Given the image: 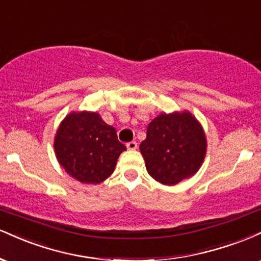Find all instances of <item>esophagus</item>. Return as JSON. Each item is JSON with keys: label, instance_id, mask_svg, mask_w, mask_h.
I'll return each instance as SVG.
<instances>
[{"label": "esophagus", "instance_id": "1", "mask_svg": "<svg viewBox=\"0 0 261 261\" xmlns=\"http://www.w3.org/2000/svg\"><path fill=\"white\" fill-rule=\"evenodd\" d=\"M125 146H127L128 150H136L137 146H138V144H137V142H134V140H133V142L127 143V145H125Z\"/></svg>", "mask_w": 261, "mask_h": 261}]
</instances>
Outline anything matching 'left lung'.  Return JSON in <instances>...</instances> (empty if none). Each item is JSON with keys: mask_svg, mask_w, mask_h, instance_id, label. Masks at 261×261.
Instances as JSON below:
<instances>
[{"mask_svg": "<svg viewBox=\"0 0 261 261\" xmlns=\"http://www.w3.org/2000/svg\"><path fill=\"white\" fill-rule=\"evenodd\" d=\"M139 149L150 176L162 185L174 186L201 166L206 139L189 112L162 113L149 123Z\"/></svg>", "mask_w": 261, "mask_h": 261, "instance_id": "obj_1", "label": "left lung"}]
</instances>
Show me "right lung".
<instances>
[{
	"label": "right lung",
	"instance_id": "add662e5",
	"mask_svg": "<svg viewBox=\"0 0 261 261\" xmlns=\"http://www.w3.org/2000/svg\"><path fill=\"white\" fill-rule=\"evenodd\" d=\"M124 150L115 128L95 112L70 113L55 138V151L61 166L79 182L90 185H97L112 174Z\"/></svg>",
	"mask_w": 261,
	"mask_h": 261
}]
</instances>
